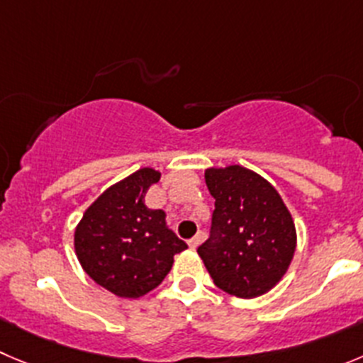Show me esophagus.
I'll return each instance as SVG.
<instances>
[{"label": "esophagus", "mask_w": 363, "mask_h": 363, "mask_svg": "<svg viewBox=\"0 0 363 363\" xmlns=\"http://www.w3.org/2000/svg\"><path fill=\"white\" fill-rule=\"evenodd\" d=\"M199 242H201V235H196L194 239H191L189 240V247H191V250H196V247L199 246Z\"/></svg>", "instance_id": "1"}]
</instances>
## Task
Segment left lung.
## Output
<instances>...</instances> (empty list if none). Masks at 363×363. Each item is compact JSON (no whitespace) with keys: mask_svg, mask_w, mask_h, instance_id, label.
<instances>
[{"mask_svg":"<svg viewBox=\"0 0 363 363\" xmlns=\"http://www.w3.org/2000/svg\"><path fill=\"white\" fill-rule=\"evenodd\" d=\"M205 182L216 208L198 255L220 291L258 298L283 278L294 257L291 212L267 179L242 165L206 169Z\"/></svg>","mask_w":363,"mask_h":363,"instance_id":"8db88e82","label":"left lung"}]
</instances>
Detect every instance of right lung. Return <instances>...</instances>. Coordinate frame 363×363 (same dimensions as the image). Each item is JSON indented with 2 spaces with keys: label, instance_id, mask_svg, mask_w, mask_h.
Instances as JSON below:
<instances>
[{
  "label": "right lung",
  "instance_id": "1",
  "mask_svg": "<svg viewBox=\"0 0 363 363\" xmlns=\"http://www.w3.org/2000/svg\"><path fill=\"white\" fill-rule=\"evenodd\" d=\"M160 172L144 167L106 189L82 217L74 250L84 271L119 298H140L157 289L187 244L165 226L164 210L144 205Z\"/></svg>",
  "mask_w": 363,
  "mask_h": 363
}]
</instances>
